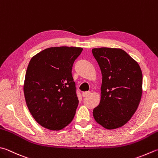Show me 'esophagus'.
<instances>
[{"label":"esophagus","instance_id":"obj_1","mask_svg":"<svg viewBox=\"0 0 158 158\" xmlns=\"http://www.w3.org/2000/svg\"><path fill=\"white\" fill-rule=\"evenodd\" d=\"M90 94V92L89 91H85V92H83V93L82 94V97H87Z\"/></svg>","mask_w":158,"mask_h":158}]
</instances>
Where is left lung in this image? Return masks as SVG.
<instances>
[{"mask_svg":"<svg viewBox=\"0 0 158 158\" xmlns=\"http://www.w3.org/2000/svg\"><path fill=\"white\" fill-rule=\"evenodd\" d=\"M102 73L101 98L93 111L97 123L106 129L124 126L135 114L142 94V73L134 59L121 49H92Z\"/></svg>","mask_w":158,"mask_h":158,"instance_id":"1","label":"left lung"}]
</instances>
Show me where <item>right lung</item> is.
Listing matches in <instances>:
<instances>
[{"label":"right lung","instance_id":"obj_1","mask_svg":"<svg viewBox=\"0 0 158 158\" xmlns=\"http://www.w3.org/2000/svg\"><path fill=\"white\" fill-rule=\"evenodd\" d=\"M81 47H53L33 56L23 91L30 114L42 127L59 131L74 118L78 100L71 70Z\"/></svg>","mask_w":158,"mask_h":158}]
</instances>
